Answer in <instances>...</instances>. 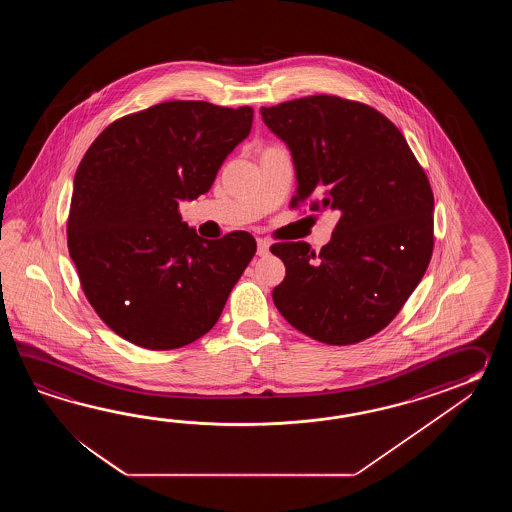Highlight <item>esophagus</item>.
<instances>
[{
    "instance_id": "obj_1",
    "label": "esophagus",
    "mask_w": 512,
    "mask_h": 512,
    "mask_svg": "<svg viewBox=\"0 0 512 512\" xmlns=\"http://www.w3.org/2000/svg\"><path fill=\"white\" fill-rule=\"evenodd\" d=\"M269 247H271V243H269V241L263 240V238H258V254H260V256L269 254Z\"/></svg>"
}]
</instances>
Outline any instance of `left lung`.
Instances as JSON below:
<instances>
[{
  "label": "left lung",
  "instance_id": "obj_1",
  "mask_svg": "<svg viewBox=\"0 0 512 512\" xmlns=\"http://www.w3.org/2000/svg\"><path fill=\"white\" fill-rule=\"evenodd\" d=\"M293 157L291 207L333 210L331 241L272 245L285 265L272 300L307 337L331 346L366 340L392 322L434 251V194L403 133L377 109L313 95L261 108Z\"/></svg>",
  "mask_w": 512,
  "mask_h": 512
}]
</instances>
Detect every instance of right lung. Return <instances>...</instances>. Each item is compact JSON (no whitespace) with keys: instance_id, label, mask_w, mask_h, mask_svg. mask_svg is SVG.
<instances>
[{"instance_id":"1","label":"right lung","mask_w":512,"mask_h":512,"mask_svg":"<svg viewBox=\"0 0 512 512\" xmlns=\"http://www.w3.org/2000/svg\"><path fill=\"white\" fill-rule=\"evenodd\" d=\"M254 111L170 100L109 124L78 164L67 247L89 304L141 348H183L218 322L256 252L249 232L203 240L179 214L249 137Z\"/></svg>"}]
</instances>
